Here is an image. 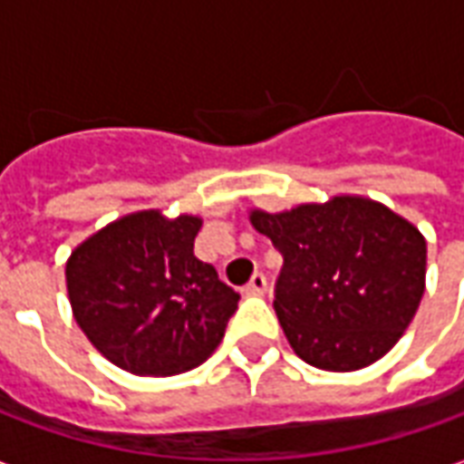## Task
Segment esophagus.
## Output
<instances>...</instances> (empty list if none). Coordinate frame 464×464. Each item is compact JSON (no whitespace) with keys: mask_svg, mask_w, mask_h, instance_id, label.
I'll list each match as a JSON object with an SVG mask.
<instances>
[{"mask_svg":"<svg viewBox=\"0 0 464 464\" xmlns=\"http://www.w3.org/2000/svg\"><path fill=\"white\" fill-rule=\"evenodd\" d=\"M266 291H268V281H266V276H263V273H256L251 281H248V285L243 288L246 295H263Z\"/></svg>","mask_w":464,"mask_h":464,"instance_id":"obj_1","label":"esophagus"}]
</instances>
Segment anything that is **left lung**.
<instances>
[{"mask_svg": "<svg viewBox=\"0 0 464 464\" xmlns=\"http://www.w3.org/2000/svg\"><path fill=\"white\" fill-rule=\"evenodd\" d=\"M253 228L283 256L276 315L308 365L350 372L388 353L425 293L422 233L362 196L291 211H251Z\"/></svg>", "mask_w": 464, "mask_h": 464, "instance_id": "obj_1", "label": "left lung"}]
</instances>
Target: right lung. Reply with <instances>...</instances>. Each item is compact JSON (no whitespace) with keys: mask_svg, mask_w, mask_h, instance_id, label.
I'll return each mask as SVG.
<instances>
[{"mask_svg":"<svg viewBox=\"0 0 464 464\" xmlns=\"http://www.w3.org/2000/svg\"><path fill=\"white\" fill-rule=\"evenodd\" d=\"M198 216L129 213L66 261L74 321L106 360L133 375L201 365L223 341L238 293L193 256Z\"/></svg>","mask_w":464,"mask_h":464,"instance_id":"right-lung-1","label":"right lung"}]
</instances>
